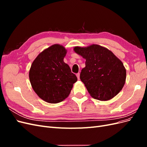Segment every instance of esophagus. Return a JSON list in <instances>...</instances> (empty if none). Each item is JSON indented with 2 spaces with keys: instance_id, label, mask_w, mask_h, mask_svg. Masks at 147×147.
Listing matches in <instances>:
<instances>
[{
  "instance_id": "1",
  "label": "esophagus",
  "mask_w": 147,
  "mask_h": 147,
  "mask_svg": "<svg viewBox=\"0 0 147 147\" xmlns=\"http://www.w3.org/2000/svg\"><path fill=\"white\" fill-rule=\"evenodd\" d=\"M76 75H77V77L78 79V80H80V74H79V73H78V74H76Z\"/></svg>"
}]
</instances>
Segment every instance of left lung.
Here are the masks:
<instances>
[{
	"label": "left lung",
	"mask_w": 147,
	"mask_h": 147,
	"mask_svg": "<svg viewBox=\"0 0 147 147\" xmlns=\"http://www.w3.org/2000/svg\"><path fill=\"white\" fill-rule=\"evenodd\" d=\"M74 51L86 59V66L80 78L90 96L101 101L116 96L126 78V70L121 61L109 49L96 44L75 47Z\"/></svg>",
	"instance_id": "obj_1"
}]
</instances>
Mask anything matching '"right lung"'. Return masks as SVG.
<instances>
[{
    "mask_svg": "<svg viewBox=\"0 0 147 147\" xmlns=\"http://www.w3.org/2000/svg\"><path fill=\"white\" fill-rule=\"evenodd\" d=\"M66 53L63 45L55 44L39 53L30 68L31 86L40 98L48 103L65 100L77 81L76 75L64 62Z\"/></svg>",
    "mask_w": 147,
    "mask_h": 147,
    "instance_id": "obj_1",
    "label": "right lung"
}]
</instances>
